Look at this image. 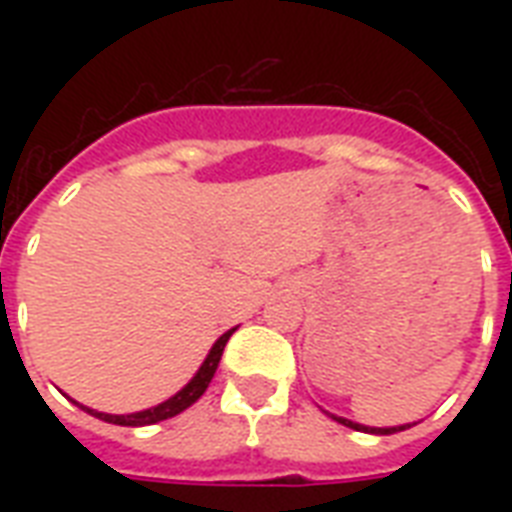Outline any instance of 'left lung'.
I'll return each instance as SVG.
<instances>
[{
	"label": "left lung",
	"mask_w": 512,
	"mask_h": 512,
	"mask_svg": "<svg viewBox=\"0 0 512 512\" xmlns=\"http://www.w3.org/2000/svg\"><path fill=\"white\" fill-rule=\"evenodd\" d=\"M337 422L342 425H348L353 430H364V433H377V436H390V433H398V430H406L409 425H398V428H366V425H358V422H350V420H342V417H335Z\"/></svg>",
	"instance_id": "8db88e82"
}]
</instances>
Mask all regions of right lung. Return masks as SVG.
Wrapping results in <instances>:
<instances>
[{
	"label": "right lung",
	"mask_w": 512,
	"mask_h": 512,
	"mask_svg": "<svg viewBox=\"0 0 512 512\" xmlns=\"http://www.w3.org/2000/svg\"><path fill=\"white\" fill-rule=\"evenodd\" d=\"M233 335V329H228L220 340L212 345V350H209L207 361L201 364V369L196 372V377H193L188 385H185L177 396H172L170 401H164V404L154 406V409H146V412H135V414H103V412H92V409H87V406H82V409H87L90 414H95L98 420H106V422H114V425H130V428H140V425H154V422H162V420H170V417H175V414H180L183 409H188V406L193 404V401H199L201 396H204V390H207V385L212 382V377H215V369L217 364H220V356H223V348L225 342H228V337Z\"/></svg>",
	"instance_id": "right-lung-1"
}]
</instances>
